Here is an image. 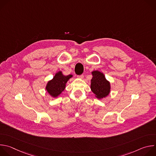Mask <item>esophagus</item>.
I'll use <instances>...</instances> for the list:
<instances>
[{"label": "esophagus", "instance_id": "1", "mask_svg": "<svg viewBox=\"0 0 156 156\" xmlns=\"http://www.w3.org/2000/svg\"><path fill=\"white\" fill-rule=\"evenodd\" d=\"M78 78H83V77H84V75H78Z\"/></svg>", "mask_w": 156, "mask_h": 156}]
</instances>
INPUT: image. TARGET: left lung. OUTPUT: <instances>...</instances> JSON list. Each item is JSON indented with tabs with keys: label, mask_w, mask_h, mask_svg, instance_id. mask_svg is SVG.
<instances>
[{
	"label": "left lung",
	"mask_w": 156,
	"mask_h": 156,
	"mask_svg": "<svg viewBox=\"0 0 156 156\" xmlns=\"http://www.w3.org/2000/svg\"><path fill=\"white\" fill-rule=\"evenodd\" d=\"M92 74L93 77L91 80V91L99 99L106 97L110 93V83L107 81L104 74L99 71H94Z\"/></svg>",
	"instance_id": "obj_1"
}]
</instances>
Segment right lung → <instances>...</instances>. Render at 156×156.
<instances>
[{
    "label": "right lung",
    "instance_id": "right-lung-1",
    "mask_svg": "<svg viewBox=\"0 0 156 156\" xmlns=\"http://www.w3.org/2000/svg\"><path fill=\"white\" fill-rule=\"evenodd\" d=\"M72 77V75L64 76L62 72H58L55 74L53 79L48 83L46 90L52 97H57L65 90L66 82Z\"/></svg>",
    "mask_w": 156,
    "mask_h": 156
}]
</instances>
